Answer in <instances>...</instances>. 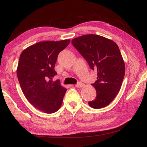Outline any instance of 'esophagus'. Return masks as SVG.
<instances>
[{
	"mask_svg": "<svg viewBox=\"0 0 147 147\" xmlns=\"http://www.w3.org/2000/svg\"><path fill=\"white\" fill-rule=\"evenodd\" d=\"M75 86L76 88H82L84 86V84L82 82H78V84H76Z\"/></svg>",
	"mask_w": 147,
	"mask_h": 147,
	"instance_id": "1",
	"label": "esophagus"
}]
</instances>
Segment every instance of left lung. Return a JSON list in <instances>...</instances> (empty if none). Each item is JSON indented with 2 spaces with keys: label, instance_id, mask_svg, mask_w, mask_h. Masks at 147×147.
Listing matches in <instances>:
<instances>
[{
  "label": "left lung",
  "instance_id": "left-lung-1",
  "mask_svg": "<svg viewBox=\"0 0 147 147\" xmlns=\"http://www.w3.org/2000/svg\"><path fill=\"white\" fill-rule=\"evenodd\" d=\"M72 44L97 72V80L92 86L96 97L88 104L101 109L110 104L117 95L125 74V63L115 42L97 34H85L72 40Z\"/></svg>",
  "mask_w": 147,
  "mask_h": 147
}]
</instances>
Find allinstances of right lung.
<instances>
[{
    "instance_id": "1",
    "label": "right lung",
    "mask_w": 147,
    "mask_h": 147,
    "mask_svg": "<svg viewBox=\"0 0 147 147\" xmlns=\"http://www.w3.org/2000/svg\"><path fill=\"white\" fill-rule=\"evenodd\" d=\"M69 39L43 41L31 45L21 53L17 76L23 94L35 108L46 113L59 110L67 89L60 81H53L58 54L69 45Z\"/></svg>"
}]
</instances>
